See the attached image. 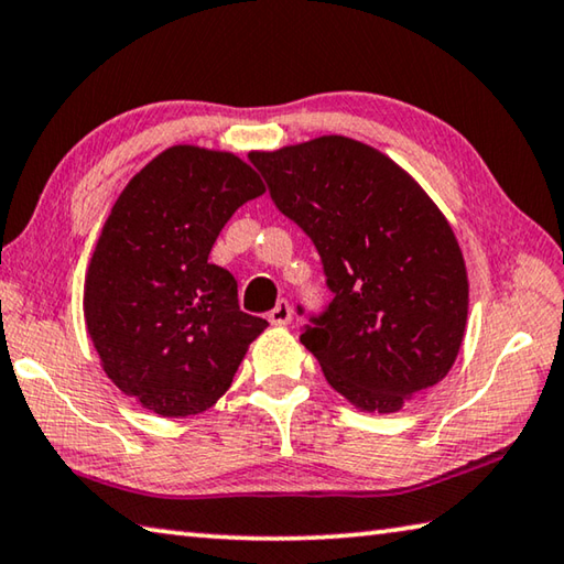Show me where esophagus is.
Wrapping results in <instances>:
<instances>
[{"instance_id": "34e87169", "label": "esophagus", "mask_w": 564, "mask_h": 564, "mask_svg": "<svg viewBox=\"0 0 564 564\" xmlns=\"http://www.w3.org/2000/svg\"><path fill=\"white\" fill-rule=\"evenodd\" d=\"M267 319H270L272 324H276V327H284V324L292 322V307L288 300H280L274 304V310L267 314Z\"/></svg>"}]
</instances>
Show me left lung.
<instances>
[{
  "label": "left lung",
  "instance_id": "1",
  "mask_svg": "<svg viewBox=\"0 0 564 564\" xmlns=\"http://www.w3.org/2000/svg\"><path fill=\"white\" fill-rule=\"evenodd\" d=\"M250 161L319 252L334 297L300 339L332 387L391 413L446 377L466 332L468 276L456 235L416 181L344 135Z\"/></svg>",
  "mask_w": 564,
  "mask_h": 564
}]
</instances>
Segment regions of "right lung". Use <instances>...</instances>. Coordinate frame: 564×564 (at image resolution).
<instances>
[{"label": "right lung", "mask_w": 564, "mask_h": 564, "mask_svg": "<svg viewBox=\"0 0 564 564\" xmlns=\"http://www.w3.org/2000/svg\"><path fill=\"white\" fill-rule=\"evenodd\" d=\"M262 193L237 155L173 145L108 215L86 274V327L108 379L158 416L210 409L267 327L240 310L235 276L207 262L237 207Z\"/></svg>", "instance_id": "1"}]
</instances>
